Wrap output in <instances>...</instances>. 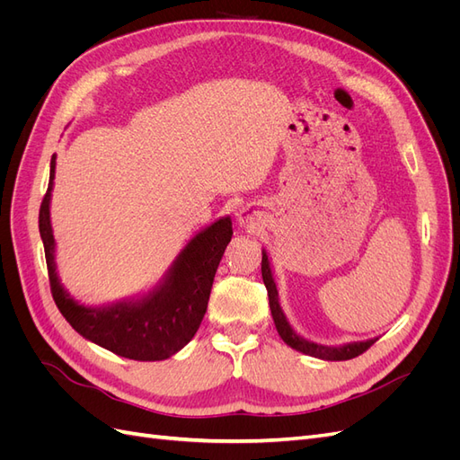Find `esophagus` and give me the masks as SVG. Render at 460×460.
<instances>
[{
	"label": "esophagus",
	"instance_id": "obj_1",
	"mask_svg": "<svg viewBox=\"0 0 460 460\" xmlns=\"http://www.w3.org/2000/svg\"><path fill=\"white\" fill-rule=\"evenodd\" d=\"M235 217H238V222H240L242 226H253V225H255V213H253V208L243 207V208H240L238 213H235Z\"/></svg>",
	"mask_w": 460,
	"mask_h": 460
}]
</instances>
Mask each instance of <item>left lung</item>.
<instances>
[{"label":"left lung","instance_id":"8db88e82","mask_svg":"<svg viewBox=\"0 0 460 460\" xmlns=\"http://www.w3.org/2000/svg\"><path fill=\"white\" fill-rule=\"evenodd\" d=\"M261 272H262V282L267 286L269 291V305H270V313L274 318V324L280 338L284 340V343H288L291 349H296L299 353H305L309 357H316L323 360H349L358 357L360 353H365L368 347L378 340H365V341H351V343H343V345H323L316 343L311 340H305L303 336L291 328V324L288 323V318L280 307V299H278V289H276V282L272 278V269H270V261L267 252L262 249V261H261Z\"/></svg>","mask_w":460,"mask_h":460}]
</instances>
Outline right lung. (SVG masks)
Listing matches in <instances>:
<instances>
[{
    "label": "right lung",
    "mask_w": 460,
    "mask_h": 460,
    "mask_svg": "<svg viewBox=\"0 0 460 460\" xmlns=\"http://www.w3.org/2000/svg\"><path fill=\"white\" fill-rule=\"evenodd\" d=\"M55 180V155L49 184L40 207V235L44 242L49 286L55 305L82 338L134 360H164L191 341L207 311L218 262L232 240V220L222 217L199 230L176 255L157 286L142 296L102 307L80 305L59 280L55 238L49 218Z\"/></svg>",
    "instance_id": "obj_1"
}]
</instances>
